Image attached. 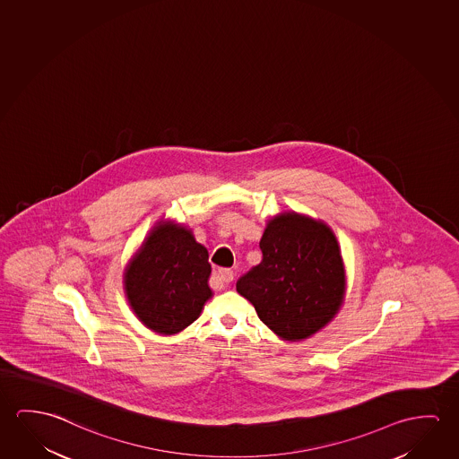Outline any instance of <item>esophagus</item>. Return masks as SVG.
<instances>
[{
  "mask_svg": "<svg viewBox=\"0 0 459 459\" xmlns=\"http://www.w3.org/2000/svg\"><path fill=\"white\" fill-rule=\"evenodd\" d=\"M234 279V273L231 270H220L213 276V289H221L231 284Z\"/></svg>",
  "mask_w": 459,
  "mask_h": 459,
  "instance_id": "obj_1",
  "label": "esophagus"
}]
</instances>
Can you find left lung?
<instances>
[{"instance_id": "1", "label": "left lung", "mask_w": 459, "mask_h": 459, "mask_svg": "<svg viewBox=\"0 0 459 459\" xmlns=\"http://www.w3.org/2000/svg\"><path fill=\"white\" fill-rule=\"evenodd\" d=\"M263 260L240 277L236 290L264 325L287 342L325 327L344 301L346 279L335 234L324 221L284 212L260 240Z\"/></svg>"}]
</instances>
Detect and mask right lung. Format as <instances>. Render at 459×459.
<instances>
[{
  "instance_id": "1",
  "label": "right lung",
  "mask_w": 459,
  "mask_h": 459,
  "mask_svg": "<svg viewBox=\"0 0 459 459\" xmlns=\"http://www.w3.org/2000/svg\"><path fill=\"white\" fill-rule=\"evenodd\" d=\"M209 252L191 230L160 221L132 256L124 289L132 311L160 335H175L199 317L212 297Z\"/></svg>"
}]
</instances>
